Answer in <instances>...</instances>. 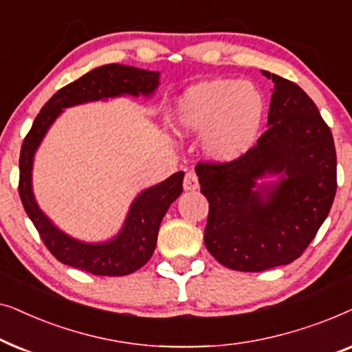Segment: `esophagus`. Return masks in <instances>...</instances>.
<instances>
[{
    "label": "esophagus",
    "instance_id": "esophagus-1",
    "mask_svg": "<svg viewBox=\"0 0 352 352\" xmlns=\"http://www.w3.org/2000/svg\"><path fill=\"white\" fill-rule=\"evenodd\" d=\"M184 189L186 190H197L199 189V177L194 171H187L184 176Z\"/></svg>",
    "mask_w": 352,
    "mask_h": 352
}]
</instances>
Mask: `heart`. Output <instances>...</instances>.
I'll use <instances>...</instances> for the list:
<instances>
[{"label": "heart", "instance_id": "b5f03b06", "mask_svg": "<svg viewBox=\"0 0 352 352\" xmlns=\"http://www.w3.org/2000/svg\"><path fill=\"white\" fill-rule=\"evenodd\" d=\"M263 96L254 86L213 80L192 86L176 107L182 134H201V151L214 162H230L252 147L261 126Z\"/></svg>", "mask_w": 352, "mask_h": 352}]
</instances>
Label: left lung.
<instances>
[{
	"label": "left lung",
	"mask_w": 352,
	"mask_h": 352,
	"mask_svg": "<svg viewBox=\"0 0 352 352\" xmlns=\"http://www.w3.org/2000/svg\"><path fill=\"white\" fill-rule=\"evenodd\" d=\"M274 93L267 129L230 162H200L195 171L210 204L205 247L232 271L290 264L309 247L336 194V151L329 124L296 83L263 70ZM266 174L274 186L254 191Z\"/></svg>",
	"instance_id": "obj_1"
}]
</instances>
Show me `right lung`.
Masks as SVG:
<instances>
[{
  "label": "right lung",
  "instance_id": "1",
  "mask_svg": "<svg viewBox=\"0 0 352 352\" xmlns=\"http://www.w3.org/2000/svg\"><path fill=\"white\" fill-rule=\"evenodd\" d=\"M158 75V72L118 64L91 70L60 88L43 105L23 139L19 158V195L43 243L57 261L94 276L122 277L141 269L151 259L163 216L182 192L184 173H175L166 181L144 190L134 200L122 232L113 240L107 243H83L60 232L38 208L32 192V163L36 147L62 109L122 94L148 96L157 89Z\"/></svg>",
  "mask_w": 352,
  "mask_h": 352
}]
</instances>
